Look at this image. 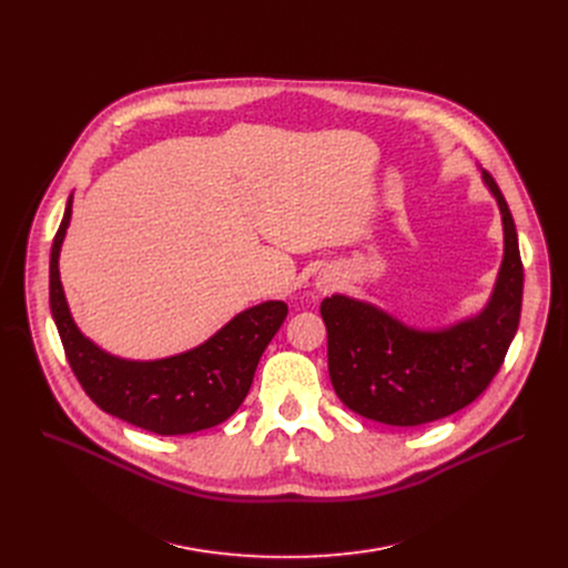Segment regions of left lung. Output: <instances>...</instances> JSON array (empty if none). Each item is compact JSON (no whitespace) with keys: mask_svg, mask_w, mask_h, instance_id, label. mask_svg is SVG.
Here are the masks:
<instances>
[{"mask_svg":"<svg viewBox=\"0 0 568 568\" xmlns=\"http://www.w3.org/2000/svg\"><path fill=\"white\" fill-rule=\"evenodd\" d=\"M484 179L501 212L504 262L479 317L446 332H416L341 294L320 306L334 389L366 419L386 426L444 419L479 398L504 364L520 322L523 260L509 204L488 170Z\"/></svg>","mask_w":568,"mask_h":568,"instance_id":"left-lung-1","label":"left lung"}]
</instances>
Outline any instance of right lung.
Listing matches in <instances>:
<instances>
[{
  "label": "right lung",
  "mask_w": 568,
  "mask_h": 568,
  "mask_svg": "<svg viewBox=\"0 0 568 568\" xmlns=\"http://www.w3.org/2000/svg\"><path fill=\"white\" fill-rule=\"evenodd\" d=\"M71 219V197L50 251V311L67 359L84 394L103 412L156 435H186L223 424L244 403L264 347L287 317L283 302L239 313L204 345L161 362H124L89 343L71 320L59 246Z\"/></svg>",
  "instance_id": "right-lung-1"
}]
</instances>
